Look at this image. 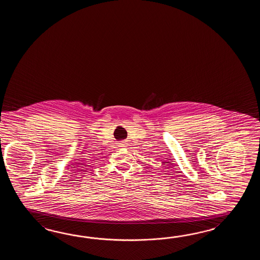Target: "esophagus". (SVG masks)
<instances>
[{
	"mask_svg": "<svg viewBox=\"0 0 260 260\" xmlns=\"http://www.w3.org/2000/svg\"><path fill=\"white\" fill-rule=\"evenodd\" d=\"M120 145V147H122V148H125L126 146H127V141L126 140H122V141H121V143H119Z\"/></svg>",
	"mask_w": 260,
	"mask_h": 260,
	"instance_id": "obj_1",
	"label": "esophagus"
}]
</instances>
